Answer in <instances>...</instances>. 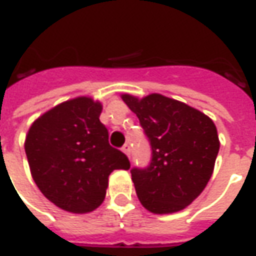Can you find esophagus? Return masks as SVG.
<instances>
[{
	"label": "esophagus",
	"instance_id": "esophagus-1",
	"mask_svg": "<svg viewBox=\"0 0 256 256\" xmlns=\"http://www.w3.org/2000/svg\"><path fill=\"white\" fill-rule=\"evenodd\" d=\"M122 152L126 156H130V145H128V144L123 145V146H122Z\"/></svg>",
	"mask_w": 256,
	"mask_h": 256
}]
</instances>
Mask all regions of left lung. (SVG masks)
Instances as JSON below:
<instances>
[{
    "label": "left lung",
    "instance_id": "8db88e82",
    "mask_svg": "<svg viewBox=\"0 0 256 256\" xmlns=\"http://www.w3.org/2000/svg\"><path fill=\"white\" fill-rule=\"evenodd\" d=\"M120 97L137 115L152 146L148 168L132 170L140 202L154 214L186 208L214 172L220 138L212 119L159 93Z\"/></svg>",
    "mask_w": 256,
    "mask_h": 256
}]
</instances>
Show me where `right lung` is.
I'll list each match as a JSON object with an SVG mask.
<instances>
[{
    "label": "right lung",
    "mask_w": 256,
    "mask_h": 256,
    "mask_svg": "<svg viewBox=\"0 0 256 256\" xmlns=\"http://www.w3.org/2000/svg\"><path fill=\"white\" fill-rule=\"evenodd\" d=\"M101 111L100 101L78 96L36 118L26 134L34 182L49 202L72 214L98 208L110 174L130 168L126 155L108 142Z\"/></svg>",
    "instance_id": "1"
}]
</instances>
